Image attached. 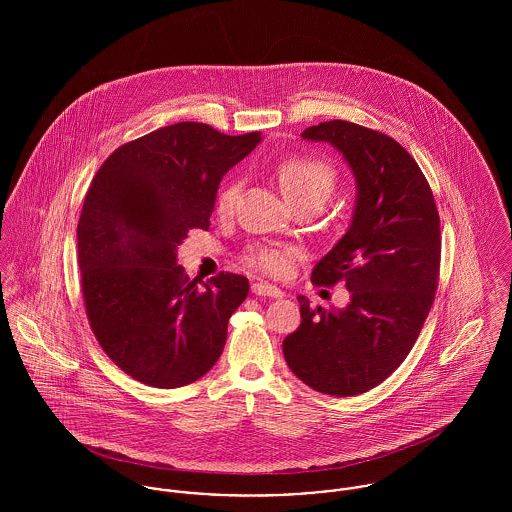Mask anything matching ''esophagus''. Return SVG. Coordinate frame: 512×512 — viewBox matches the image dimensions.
Masks as SVG:
<instances>
[{
    "instance_id": "1",
    "label": "esophagus",
    "mask_w": 512,
    "mask_h": 512,
    "mask_svg": "<svg viewBox=\"0 0 512 512\" xmlns=\"http://www.w3.org/2000/svg\"><path fill=\"white\" fill-rule=\"evenodd\" d=\"M252 293L264 295V297H276V299L284 297V292H282L280 288L270 286V284H266V282H256V284H252Z\"/></svg>"
}]
</instances>
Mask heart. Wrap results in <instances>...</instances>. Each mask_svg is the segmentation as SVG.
<instances>
[{
  "mask_svg": "<svg viewBox=\"0 0 512 512\" xmlns=\"http://www.w3.org/2000/svg\"><path fill=\"white\" fill-rule=\"evenodd\" d=\"M276 179L284 197L297 205H313L323 207L325 201L331 197L337 185V171L335 167L317 157L307 155H293L284 159L276 169ZM238 197V183H228L220 189L217 197V211L220 215H228ZM299 258V250L293 246H272V244H256L248 248L244 254L246 266L270 274V276H290L295 260Z\"/></svg>",
  "mask_w": 512,
  "mask_h": 512,
  "instance_id": "1",
  "label": "heart"
}]
</instances>
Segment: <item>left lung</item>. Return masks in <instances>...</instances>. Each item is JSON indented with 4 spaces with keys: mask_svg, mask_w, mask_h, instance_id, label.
Here are the masks:
<instances>
[{
    "mask_svg": "<svg viewBox=\"0 0 512 512\" xmlns=\"http://www.w3.org/2000/svg\"><path fill=\"white\" fill-rule=\"evenodd\" d=\"M301 138L331 144L355 177L351 224L311 272L315 284L343 280L351 299L325 309L299 295L301 325L284 339V357L309 388L357 396L402 365L424 327L438 290V209L396 140L343 120L311 126Z\"/></svg>",
    "mask_w": 512,
    "mask_h": 512,
    "instance_id": "1",
    "label": "left lung"
}]
</instances>
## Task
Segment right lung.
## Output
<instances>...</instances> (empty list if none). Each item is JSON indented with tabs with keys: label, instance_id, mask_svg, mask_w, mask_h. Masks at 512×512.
Wrapping results in <instances>:
<instances>
[{
	"label": "right lung",
	"instance_id": "1",
	"mask_svg": "<svg viewBox=\"0 0 512 512\" xmlns=\"http://www.w3.org/2000/svg\"><path fill=\"white\" fill-rule=\"evenodd\" d=\"M262 142L199 122L118 147L94 175L76 228L86 315L104 353L155 388L199 380L219 361L248 280H189L177 248L209 230L222 177Z\"/></svg>",
	"mask_w": 512,
	"mask_h": 512
}]
</instances>
